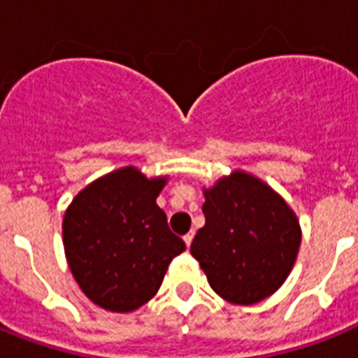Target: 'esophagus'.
Masks as SVG:
<instances>
[{
    "mask_svg": "<svg viewBox=\"0 0 358 358\" xmlns=\"http://www.w3.org/2000/svg\"><path fill=\"white\" fill-rule=\"evenodd\" d=\"M193 237H194V231H189L187 235H184V241H185V245L191 246V243H193Z\"/></svg>",
    "mask_w": 358,
    "mask_h": 358,
    "instance_id": "esophagus-1",
    "label": "esophagus"
}]
</instances>
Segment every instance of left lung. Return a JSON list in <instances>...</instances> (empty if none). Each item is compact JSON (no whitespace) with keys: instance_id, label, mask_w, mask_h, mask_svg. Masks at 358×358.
I'll return each instance as SVG.
<instances>
[{"instance_id":"8db88e82","label":"left lung","mask_w":358,"mask_h":358,"mask_svg":"<svg viewBox=\"0 0 358 358\" xmlns=\"http://www.w3.org/2000/svg\"><path fill=\"white\" fill-rule=\"evenodd\" d=\"M206 224L191 255L209 287L229 303L252 305L274 294L294 266L301 243L298 217L289 204L245 171L204 189Z\"/></svg>"}]
</instances>
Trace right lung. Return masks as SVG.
Listing matches in <instances>:
<instances>
[{
  "label": "right lung",
  "instance_id": "right-lung-1",
  "mask_svg": "<svg viewBox=\"0 0 358 358\" xmlns=\"http://www.w3.org/2000/svg\"><path fill=\"white\" fill-rule=\"evenodd\" d=\"M167 176L147 178L136 167L104 174L80 191L64 213L69 270L95 305L132 313L158 292L185 243L156 204Z\"/></svg>",
  "mask_w": 358,
  "mask_h": 358
}]
</instances>
